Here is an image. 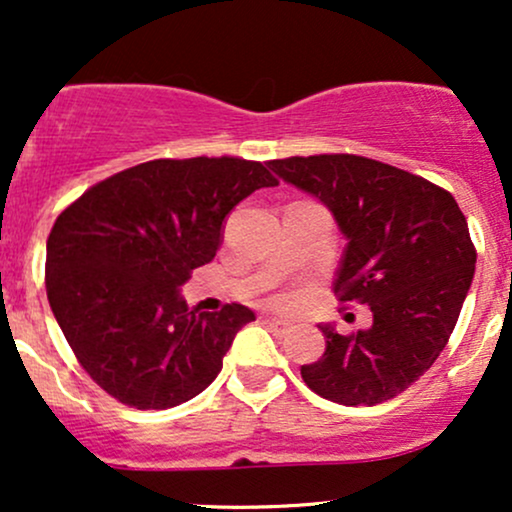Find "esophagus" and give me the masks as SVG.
I'll return each mask as SVG.
<instances>
[{
    "mask_svg": "<svg viewBox=\"0 0 512 512\" xmlns=\"http://www.w3.org/2000/svg\"><path fill=\"white\" fill-rule=\"evenodd\" d=\"M264 322H267L269 327H274V330H279V332H289L293 327L291 320H284V317H274V315L264 317Z\"/></svg>",
    "mask_w": 512,
    "mask_h": 512,
    "instance_id": "obj_1",
    "label": "esophagus"
}]
</instances>
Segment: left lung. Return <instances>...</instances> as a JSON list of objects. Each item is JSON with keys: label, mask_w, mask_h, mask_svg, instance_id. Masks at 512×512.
<instances>
[{"label": "left lung", "mask_w": 512, "mask_h": 512, "mask_svg": "<svg viewBox=\"0 0 512 512\" xmlns=\"http://www.w3.org/2000/svg\"><path fill=\"white\" fill-rule=\"evenodd\" d=\"M332 211L346 248L334 279L342 303L368 305L373 325L339 334L301 366L315 395L358 407L387 402L421 378L448 344L474 279L477 250L455 197L407 170L354 154L267 163Z\"/></svg>", "instance_id": "obj_1"}]
</instances>
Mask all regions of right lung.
Here are the masks:
<instances>
[{"label": "right lung", "instance_id": "1", "mask_svg": "<svg viewBox=\"0 0 512 512\" xmlns=\"http://www.w3.org/2000/svg\"><path fill=\"white\" fill-rule=\"evenodd\" d=\"M274 185L267 166L245 158H156L57 216L45 289L93 383L134 409L178 407L214 383L255 313L240 303L187 310L180 286L214 260L231 209Z\"/></svg>", "mask_w": 512, "mask_h": 512}]
</instances>
